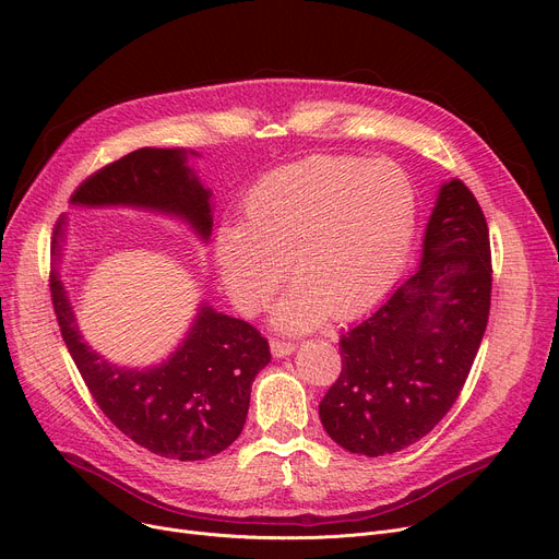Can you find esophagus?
Segmentation results:
<instances>
[{"label":"esophagus","mask_w":559,"mask_h":559,"mask_svg":"<svg viewBox=\"0 0 559 559\" xmlns=\"http://www.w3.org/2000/svg\"><path fill=\"white\" fill-rule=\"evenodd\" d=\"M295 348H297V346L292 344V342L272 340V356H274V358H285V356H289Z\"/></svg>","instance_id":"esophagus-1"}]
</instances>
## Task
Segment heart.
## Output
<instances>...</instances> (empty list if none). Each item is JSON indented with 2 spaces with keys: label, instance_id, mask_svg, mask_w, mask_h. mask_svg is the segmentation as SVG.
Instances as JSON below:
<instances>
[{
  "label": "heart",
  "instance_id": "b5f03b06",
  "mask_svg": "<svg viewBox=\"0 0 559 559\" xmlns=\"http://www.w3.org/2000/svg\"><path fill=\"white\" fill-rule=\"evenodd\" d=\"M242 222L215 238L233 304L258 312L285 278L297 285L276 306L285 331L354 319L399 278L417 228V197L390 160L312 156L283 165L249 190Z\"/></svg>",
  "mask_w": 559,
  "mask_h": 559
}]
</instances>
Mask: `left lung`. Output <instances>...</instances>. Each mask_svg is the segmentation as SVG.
I'll return each instance as SVG.
<instances>
[{"label":"left lung","mask_w":559,"mask_h":559,"mask_svg":"<svg viewBox=\"0 0 559 559\" xmlns=\"http://www.w3.org/2000/svg\"><path fill=\"white\" fill-rule=\"evenodd\" d=\"M491 304L489 228L460 179L439 188L419 270L342 335V371L319 403L333 442L390 455L426 437L457 401Z\"/></svg>","instance_id":"1"}]
</instances>
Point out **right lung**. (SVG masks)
Masks as SVG:
<instances>
[{
	"label": "right lung",
	"instance_id": "1",
	"mask_svg": "<svg viewBox=\"0 0 559 559\" xmlns=\"http://www.w3.org/2000/svg\"><path fill=\"white\" fill-rule=\"evenodd\" d=\"M192 154V152H190ZM186 150L142 146L95 171L74 190V205H133L186 219L201 240L213 228L211 190L188 167ZM66 219L53 230L61 258ZM51 304L70 356L110 424L146 451L169 460H205L228 449L245 428L251 383L272 360L270 344L242 319L201 306L183 344L158 367L106 362L81 340L58 270Z\"/></svg>",
	"mask_w": 559,
	"mask_h": 559
}]
</instances>
